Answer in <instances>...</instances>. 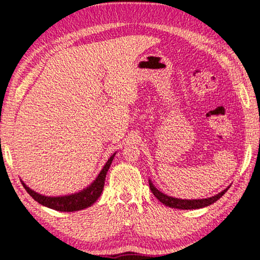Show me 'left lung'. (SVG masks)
Masks as SVG:
<instances>
[{"label": "left lung", "mask_w": 260, "mask_h": 260, "mask_svg": "<svg viewBox=\"0 0 260 260\" xmlns=\"http://www.w3.org/2000/svg\"><path fill=\"white\" fill-rule=\"evenodd\" d=\"M149 186H150V189L153 195L156 196L157 200H159L162 204H165L166 206H170V208H174V209H181V210H192V209H201V208H205V206H209L211 204H213L214 202H217L220 197H221L223 193H225L228 190V187L225 190L219 192L218 195L210 197V199H204V200H180V199H175V197H171L167 196L165 193L160 192L157 188L153 187V184L151 183L150 180H149Z\"/></svg>", "instance_id": "1"}]
</instances>
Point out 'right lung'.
<instances>
[{
	"label": "right lung",
	"instance_id": "right-lung-1",
	"mask_svg": "<svg viewBox=\"0 0 260 260\" xmlns=\"http://www.w3.org/2000/svg\"><path fill=\"white\" fill-rule=\"evenodd\" d=\"M114 155L109 158L107 164L101 171L99 177L96 178L95 181L90 184L89 187H87L83 190L79 191L77 193H72V195L69 196H60V197H48L40 195V193L35 192L32 189H29L24 182L23 186L26 189L32 199L40 203L43 206H47V208H50L52 210L60 211V212H73V211H79L82 209H86L91 204H94L96 200L101 196V192L103 190L104 187V181L105 177H107V172L109 170L110 165L113 160Z\"/></svg>",
	"mask_w": 260,
	"mask_h": 260
}]
</instances>
